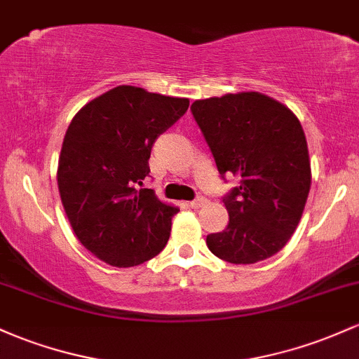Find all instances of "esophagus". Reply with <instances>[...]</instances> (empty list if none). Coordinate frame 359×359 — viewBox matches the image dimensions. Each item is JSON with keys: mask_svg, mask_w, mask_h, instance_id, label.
Returning a JSON list of instances; mask_svg holds the SVG:
<instances>
[{"mask_svg": "<svg viewBox=\"0 0 359 359\" xmlns=\"http://www.w3.org/2000/svg\"><path fill=\"white\" fill-rule=\"evenodd\" d=\"M206 203H208L206 198H196L194 201H191V203H189V206H191L192 210H199V208H203Z\"/></svg>", "mask_w": 359, "mask_h": 359, "instance_id": "esophagus-1", "label": "esophagus"}]
</instances>
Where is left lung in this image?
<instances>
[{"mask_svg": "<svg viewBox=\"0 0 359 359\" xmlns=\"http://www.w3.org/2000/svg\"><path fill=\"white\" fill-rule=\"evenodd\" d=\"M191 110L219 175L240 179L223 198L228 226L208 235V249L231 264L271 257L297 230L312 184L300 121L259 92L196 100Z\"/></svg>", "mask_w": 359, "mask_h": 359, "instance_id": "obj_1", "label": "left lung"}]
</instances>
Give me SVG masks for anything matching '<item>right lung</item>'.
Segmentation results:
<instances>
[{
    "mask_svg": "<svg viewBox=\"0 0 359 359\" xmlns=\"http://www.w3.org/2000/svg\"><path fill=\"white\" fill-rule=\"evenodd\" d=\"M189 98L121 85L78 110L57 165V187L74 235L116 267L158 255L179 208L143 186L155 140L187 112Z\"/></svg>",
    "mask_w": 359,
    "mask_h": 359,
    "instance_id": "right-lung-1",
    "label": "right lung"
}]
</instances>
